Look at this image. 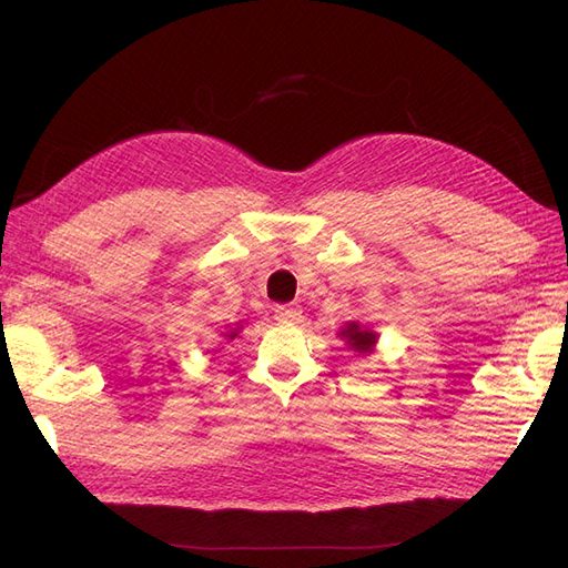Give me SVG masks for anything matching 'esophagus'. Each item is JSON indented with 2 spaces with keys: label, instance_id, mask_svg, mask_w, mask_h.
Here are the masks:
<instances>
[{
  "label": "esophagus",
  "instance_id": "34e87169",
  "mask_svg": "<svg viewBox=\"0 0 568 568\" xmlns=\"http://www.w3.org/2000/svg\"><path fill=\"white\" fill-rule=\"evenodd\" d=\"M301 317H303L301 305H294V303L274 305V320H280V322H298Z\"/></svg>",
  "mask_w": 568,
  "mask_h": 568
}]
</instances>
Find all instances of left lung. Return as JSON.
Masks as SVG:
<instances>
[{
  "instance_id": "left-lung-1",
  "label": "left lung",
  "mask_w": 568,
  "mask_h": 568,
  "mask_svg": "<svg viewBox=\"0 0 568 568\" xmlns=\"http://www.w3.org/2000/svg\"><path fill=\"white\" fill-rule=\"evenodd\" d=\"M338 336L348 343V348L355 353H369L376 343V334L359 326L357 322H348L343 329L338 332Z\"/></svg>"
}]
</instances>
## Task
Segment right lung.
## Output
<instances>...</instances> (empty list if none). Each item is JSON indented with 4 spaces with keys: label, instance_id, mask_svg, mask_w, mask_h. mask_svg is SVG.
<instances>
[{
    "label": "right lung",
    "instance_id": "add662e5",
    "mask_svg": "<svg viewBox=\"0 0 568 568\" xmlns=\"http://www.w3.org/2000/svg\"><path fill=\"white\" fill-rule=\"evenodd\" d=\"M236 332H239V329H232V332H227V334H225V336H230V338H234V336H236Z\"/></svg>",
    "mask_w": 568,
    "mask_h": 568
}]
</instances>
